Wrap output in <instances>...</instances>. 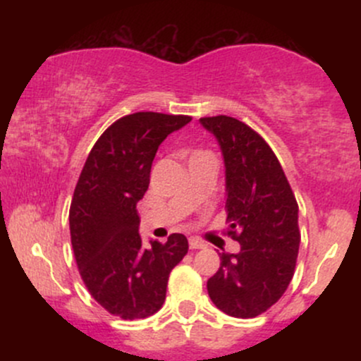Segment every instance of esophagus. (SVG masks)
Here are the masks:
<instances>
[{
    "label": "esophagus",
    "mask_w": 361,
    "mask_h": 361,
    "mask_svg": "<svg viewBox=\"0 0 361 361\" xmlns=\"http://www.w3.org/2000/svg\"><path fill=\"white\" fill-rule=\"evenodd\" d=\"M190 250H204V247L207 246V244L204 241H200V239L197 238H190Z\"/></svg>",
    "instance_id": "1"
}]
</instances>
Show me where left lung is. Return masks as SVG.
<instances>
[{
	"label": "left lung",
	"instance_id": "left-lung-1",
	"mask_svg": "<svg viewBox=\"0 0 361 361\" xmlns=\"http://www.w3.org/2000/svg\"><path fill=\"white\" fill-rule=\"evenodd\" d=\"M200 123L212 132L226 163L227 235L238 255L219 252L221 267L207 281L209 297L227 316L250 319L276 304L299 255V205L280 161L256 130L217 115Z\"/></svg>",
	"mask_w": 361,
	"mask_h": 361
}]
</instances>
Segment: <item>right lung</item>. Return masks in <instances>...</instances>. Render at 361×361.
<instances>
[{"label":"right lung","instance_id":"1","mask_svg":"<svg viewBox=\"0 0 361 361\" xmlns=\"http://www.w3.org/2000/svg\"><path fill=\"white\" fill-rule=\"evenodd\" d=\"M190 120L157 111L118 118L94 142L74 188L69 229L78 270L91 297L126 321L163 307L169 273L188 252L183 234L142 247L137 202L159 144Z\"/></svg>","mask_w":361,"mask_h":361}]
</instances>
